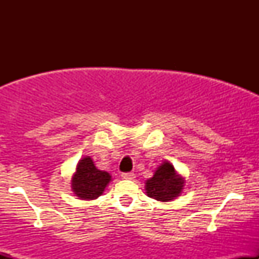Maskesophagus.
Returning a JSON list of instances; mask_svg holds the SVG:
<instances>
[{"label": "esophagus", "mask_w": 259, "mask_h": 259, "mask_svg": "<svg viewBox=\"0 0 259 259\" xmlns=\"http://www.w3.org/2000/svg\"><path fill=\"white\" fill-rule=\"evenodd\" d=\"M121 178H123V179H125V180H133V179H135V174H134V173H123V174H121Z\"/></svg>", "instance_id": "34e87169"}]
</instances>
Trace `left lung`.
<instances>
[{"instance_id":"left-lung-1","label":"left lung","mask_w":259,"mask_h":259,"mask_svg":"<svg viewBox=\"0 0 259 259\" xmlns=\"http://www.w3.org/2000/svg\"><path fill=\"white\" fill-rule=\"evenodd\" d=\"M184 178L177 173L174 165L165 160L154 171L145 185L148 197L157 201L169 202L180 196L184 189Z\"/></svg>"}]
</instances>
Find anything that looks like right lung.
Segmentation results:
<instances>
[{"instance_id":"1","label":"right lung","mask_w":259,"mask_h":259,"mask_svg":"<svg viewBox=\"0 0 259 259\" xmlns=\"http://www.w3.org/2000/svg\"><path fill=\"white\" fill-rule=\"evenodd\" d=\"M112 177L107 171L96 168L91 157L79 160L72 178V190L80 200H95L105 191Z\"/></svg>"}]
</instances>
